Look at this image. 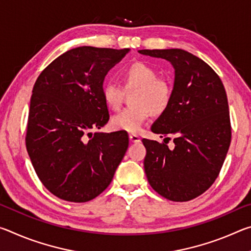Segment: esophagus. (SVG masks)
<instances>
[{
	"mask_svg": "<svg viewBox=\"0 0 251 251\" xmlns=\"http://www.w3.org/2000/svg\"><path fill=\"white\" fill-rule=\"evenodd\" d=\"M129 141L131 142V143H141V137H139L138 135H136V134H130L129 135Z\"/></svg>",
	"mask_w": 251,
	"mask_h": 251,
	"instance_id": "34e87169",
	"label": "esophagus"
}]
</instances>
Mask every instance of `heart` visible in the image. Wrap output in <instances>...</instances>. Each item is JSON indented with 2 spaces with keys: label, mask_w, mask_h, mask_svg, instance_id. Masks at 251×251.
Segmentation results:
<instances>
[{
  "label": "heart",
  "mask_w": 251,
  "mask_h": 251,
  "mask_svg": "<svg viewBox=\"0 0 251 251\" xmlns=\"http://www.w3.org/2000/svg\"><path fill=\"white\" fill-rule=\"evenodd\" d=\"M121 80L125 91L135 90L133 106L127 107L110 120L114 129L138 133L151 112L160 115L173 100V86L168 80L159 77L155 67L145 62L131 63L121 72ZM101 96L108 108L118 110L123 105L124 90L120 85L107 83L101 87Z\"/></svg>",
  "instance_id": "b5f03b06"
}]
</instances>
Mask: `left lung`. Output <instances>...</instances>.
Instances as JSON below:
<instances>
[{
    "mask_svg": "<svg viewBox=\"0 0 251 251\" xmlns=\"http://www.w3.org/2000/svg\"><path fill=\"white\" fill-rule=\"evenodd\" d=\"M141 54L169 61L175 69L169 107L151 126L160 137L174 136L175 148L143 139L144 168L151 188L173 201H188L214 184L231 141L227 94L217 73L180 49L141 50Z\"/></svg>",
    "mask_w": 251,
    "mask_h": 251,
    "instance_id": "obj_1",
    "label": "left lung"
}]
</instances>
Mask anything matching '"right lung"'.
Listing matches in <instances>:
<instances>
[{
	"mask_svg": "<svg viewBox=\"0 0 251 251\" xmlns=\"http://www.w3.org/2000/svg\"><path fill=\"white\" fill-rule=\"evenodd\" d=\"M128 52L93 46L70 50L34 84L25 144L42 184L63 201L86 202L99 196L125 156L124 131L91 130L107 124L104 77Z\"/></svg>",
	"mask_w": 251,
	"mask_h": 251,
	"instance_id": "obj_1",
	"label": "right lung"
}]
</instances>
